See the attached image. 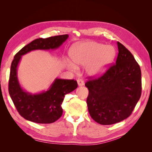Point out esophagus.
Wrapping results in <instances>:
<instances>
[{"label":"esophagus","instance_id":"1","mask_svg":"<svg viewBox=\"0 0 152 152\" xmlns=\"http://www.w3.org/2000/svg\"><path fill=\"white\" fill-rule=\"evenodd\" d=\"M77 82H78V85L79 86H83L84 85V81L82 80V79H78V80H77Z\"/></svg>","mask_w":152,"mask_h":152}]
</instances>
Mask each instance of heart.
<instances>
[{"label": "heart", "instance_id": "obj_1", "mask_svg": "<svg viewBox=\"0 0 152 152\" xmlns=\"http://www.w3.org/2000/svg\"><path fill=\"white\" fill-rule=\"evenodd\" d=\"M115 48L96 42H84L74 44L70 49L72 61H66V66L72 71L76 70V66H85L89 76L97 77L103 74L114 60Z\"/></svg>", "mask_w": 152, "mask_h": 152}]
</instances>
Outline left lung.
Masks as SVG:
<instances>
[{
  "instance_id": "obj_1",
  "label": "left lung",
  "mask_w": 152,
  "mask_h": 152,
  "mask_svg": "<svg viewBox=\"0 0 152 152\" xmlns=\"http://www.w3.org/2000/svg\"><path fill=\"white\" fill-rule=\"evenodd\" d=\"M116 64L85 86L89 114L96 123L108 125L119 123L132 114L141 94L140 67L132 53L117 42Z\"/></svg>"
}]
</instances>
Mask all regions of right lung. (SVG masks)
Wrapping results in <instances>:
<instances>
[{
	"label": "right lung",
	"instance_id": "obj_1",
	"mask_svg": "<svg viewBox=\"0 0 152 152\" xmlns=\"http://www.w3.org/2000/svg\"><path fill=\"white\" fill-rule=\"evenodd\" d=\"M68 38V35L66 34L36 39L15 56L10 71L9 92L17 111L24 119L37 123L55 122L62 115L61 104L65 95L78 87L74 80L56 78L48 91L33 94L22 88L17 77V68L22 56L33 50L58 49Z\"/></svg>",
	"mask_w": 152,
	"mask_h": 152
}]
</instances>
